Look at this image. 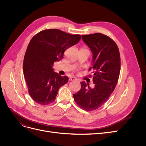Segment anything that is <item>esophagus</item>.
Listing matches in <instances>:
<instances>
[{
	"mask_svg": "<svg viewBox=\"0 0 146 146\" xmlns=\"http://www.w3.org/2000/svg\"><path fill=\"white\" fill-rule=\"evenodd\" d=\"M69 81H76L77 80V78L76 77H69Z\"/></svg>",
	"mask_w": 146,
	"mask_h": 146,
	"instance_id": "obj_1",
	"label": "esophagus"
}]
</instances>
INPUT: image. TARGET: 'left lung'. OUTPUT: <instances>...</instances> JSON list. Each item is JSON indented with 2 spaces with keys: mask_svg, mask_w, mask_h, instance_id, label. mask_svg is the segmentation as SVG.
I'll list each match as a JSON object with an SVG mask.
<instances>
[{
  "mask_svg": "<svg viewBox=\"0 0 146 146\" xmlns=\"http://www.w3.org/2000/svg\"><path fill=\"white\" fill-rule=\"evenodd\" d=\"M83 41L92 52V70L93 83L81 82V90L73 95L76 104L87 111H94L102 107L115 89L121 70V58L116 42L107 35L96 33L82 35ZM90 77H91L90 76Z\"/></svg>",
  "mask_w": 146,
  "mask_h": 146,
  "instance_id": "8db88e82",
  "label": "left lung"
}]
</instances>
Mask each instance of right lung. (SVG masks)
<instances>
[{
  "label": "right lung",
  "mask_w": 146,
  "mask_h": 146,
  "mask_svg": "<svg viewBox=\"0 0 146 146\" xmlns=\"http://www.w3.org/2000/svg\"><path fill=\"white\" fill-rule=\"evenodd\" d=\"M80 39V35L47 29L31 39L24 56L23 71L29 94L35 102L47 105L55 101L60 88L68 83L69 78L55 72L52 66Z\"/></svg>",
  "instance_id": "obj_1"
}]
</instances>
